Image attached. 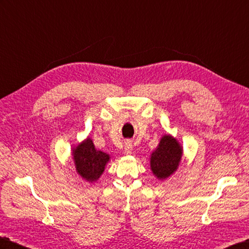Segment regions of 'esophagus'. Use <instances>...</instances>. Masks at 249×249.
<instances>
[{
  "label": "esophagus",
  "instance_id": "esophagus-1",
  "mask_svg": "<svg viewBox=\"0 0 249 249\" xmlns=\"http://www.w3.org/2000/svg\"><path fill=\"white\" fill-rule=\"evenodd\" d=\"M132 143L130 142H125L124 147V154L125 155H130L132 153Z\"/></svg>",
  "mask_w": 249,
  "mask_h": 249
}]
</instances>
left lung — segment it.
<instances>
[{"instance_id": "left-lung-1", "label": "left lung", "mask_w": 249, "mask_h": 249, "mask_svg": "<svg viewBox=\"0 0 249 249\" xmlns=\"http://www.w3.org/2000/svg\"><path fill=\"white\" fill-rule=\"evenodd\" d=\"M183 147L170 134L162 135L159 145L150 155V169L160 180L170 178L178 169L183 157Z\"/></svg>"}]
</instances>
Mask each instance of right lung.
Masks as SVG:
<instances>
[{"label": "right lung", "instance_id": "1", "mask_svg": "<svg viewBox=\"0 0 249 249\" xmlns=\"http://www.w3.org/2000/svg\"><path fill=\"white\" fill-rule=\"evenodd\" d=\"M71 155L76 172L90 184L96 183L99 179L107 162L111 160L110 154L96 149L90 137H87L72 147Z\"/></svg>", "mask_w": 249, "mask_h": 249}]
</instances>
